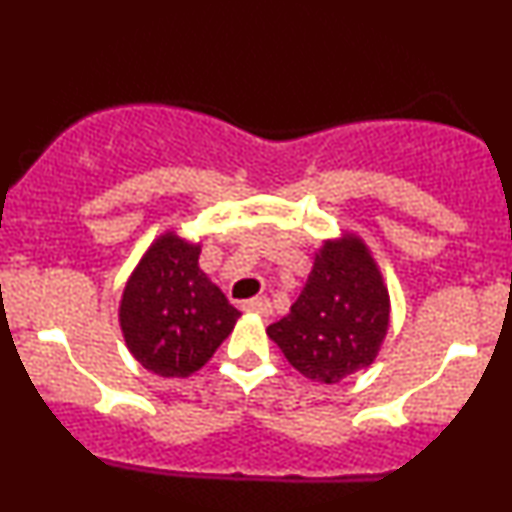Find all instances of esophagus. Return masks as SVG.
<instances>
[{
  "instance_id": "esophagus-1",
  "label": "esophagus",
  "mask_w": 512,
  "mask_h": 512,
  "mask_svg": "<svg viewBox=\"0 0 512 512\" xmlns=\"http://www.w3.org/2000/svg\"><path fill=\"white\" fill-rule=\"evenodd\" d=\"M243 310L245 313H255V315H262V317H269L272 315V303H269V298H250V301L243 303Z\"/></svg>"
}]
</instances>
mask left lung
<instances>
[{
	"label": "left lung",
	"instance_id": "1",
	"mask_svg": "<svg viewBox=\"0 0 512 512\" xmlns=\"http://www.w3.org/2000/svg\"><path fill=\"white\" fill-rule=\"evenodd\" d=\"M387 327L390 293L378 262L361 238L344 233L315 252L301 296L267 334L298 373L332 385L375 361Z\"/></svg>",
	"mask_w": 512,
	"mask_h": 512
}]
</instances>
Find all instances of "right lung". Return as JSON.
I'll return each mask as SVG.
<instances>
[{
  "label": "right lung",
  "mask_w": 512,
  "mask_h": 512,
  "mask_svg": "<svg viewBox=\"0 0 512 512\" xmlns=\"http://www.w3.org/2000/svg\"><path fill=\"white\" fill-rule=\"evenodd\" d=\"M199 252V243L166 231L122 291L120 330L129 354L161 378H187L202 368L240 317L199 269Z\"/></svg>",
  "instance_id": "obj_1"
}]
</instances>
